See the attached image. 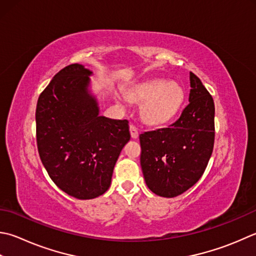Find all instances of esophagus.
<instances>
[{
  "mask_svg": "<svg viewBox=\"0 0 256 256\" xmlns=\"http://www.w3.org/2000/svg\"><path fill=\"white\" fill-rule=\"evenodd\" d=\"M130 133H131L132 138H138V128L134 126V125H130Z\"/></svg>",
  "mask_w": 256,
  "mask_h": 256,
  "instance_id": "obj_1",
  "label": "esophagus"
}]
</instances>
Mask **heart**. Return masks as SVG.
Listing matches in <instances>:
<instances>
[{
	"label": "heart",
	"mask_w": 256,
	"mask_h": 256,
	"mask_svg": "<svg viewBox=\"0 0 256 256\" xmlns=\"http://www.w3.org/2000/svg\"><path fill=\"white\" fill-rule=\"evenodd\" d=\"M128 96L132 101L142 103L140 114L145 124L160 126L176 116L183 105L185 93L178 83L152 78L130 88ZM118 101L121 102V98H118Z\"/></svg>",
	"instance_id": "1"
}]
</instances>
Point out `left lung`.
Segmentation results:
<instances>
[{
	"mask_svg": "<svg viewBox=\"0 0 256 256\" xmlns=\"http://www.w3.org/2000/svg\"><path fill=\"white\" fill-rule=\"evenodd\" d=\"M190 84V103L178 121L168 128L140 134L145 183L163 198H175L192 188L213 152V98L192 72Z\"/></svg>",
	"mask_w": 256,
	"mask_h": 256,
	"instance_id": "1",
	"label": "left lung"
}]
</instances>
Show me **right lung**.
I'll use <instances>...</instances> for the list:
<instances>
[{"mask_svg":"<svg viewBox=\"0 0 256 256\" xmlns=\"http://www.w3.org/2000/svg\"><path fill=\"white\" fill-rule=\"evenodd\" d=\"M91 75L82 64L68 65L40 95L35 112L44 168L58 188L78 200L108 191L118 155L131 138L128 120L100 115Z\"/></svg>","mask_w":256,"mask_h":256,"instance_id":"right-lung-1","label":"right lung"}]
</instances>
